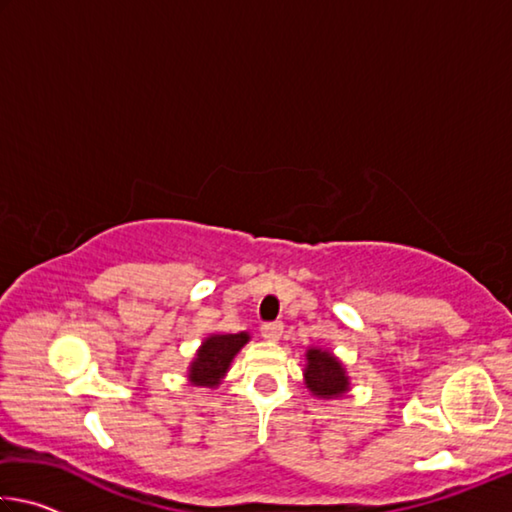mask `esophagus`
Segmentation results:
<instances>
[{
	"mask_svg": "<svg viewBox=\"0 0 512 512\" xmlns=\"http://www.w3.org/2000/svg\"><path fill=\"white\" fill-rule=\"evenodd\" d=\"M280 336H282V323H266V325H262V339L264 341L275 343V341H280Z\"/></svg>",
	"mask_w": 512,
	"mask_h": 512,
	"instance_id": "obj_1",
	"label": "esophagus"
}]
</instances>
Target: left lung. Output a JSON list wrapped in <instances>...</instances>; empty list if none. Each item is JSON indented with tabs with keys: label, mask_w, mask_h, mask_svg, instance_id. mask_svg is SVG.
<instances>
[{
	"label": "left lung",
	"mask_w": 512,
	"mask_h": 512,
	"mask_svg": "<svg viewBox=\"0 0 512 512\" xmlns=\"http://www.w3.org/2000/svg\"><path fill=\"white\" fill-rule=\"evenodd\" d=\"M305 370H302V377H305L307 391L318 397V400L332 402L341 400L350 393V377L348 370H345L343 361L336 357L332 350L325 348H311L305 352Z\"/></svg>",
	"instance_id": "obj_1"
}]
</instances>
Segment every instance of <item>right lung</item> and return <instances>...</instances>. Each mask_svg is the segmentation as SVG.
Returning <instances> with one entry per match:
<instances>
[{
  "label": "right lung",
  "instance_id": "obj_1",
  "mask_svg": "<svg viewBox=\"0 0 512 512\" xmlns=\"http://www.w3.org/2000/svg\"><path fill=\"white\" fill-rule=\"evenodd\" d=\"M250 341L248 332L239 334H210L205 336L201 348L196 350L187 368V379L198 388H219L223 377L228 375L232 359Z\"/></svg>",
  "mask_w": 512,
  "mask_h": 512
}]
</instances>
